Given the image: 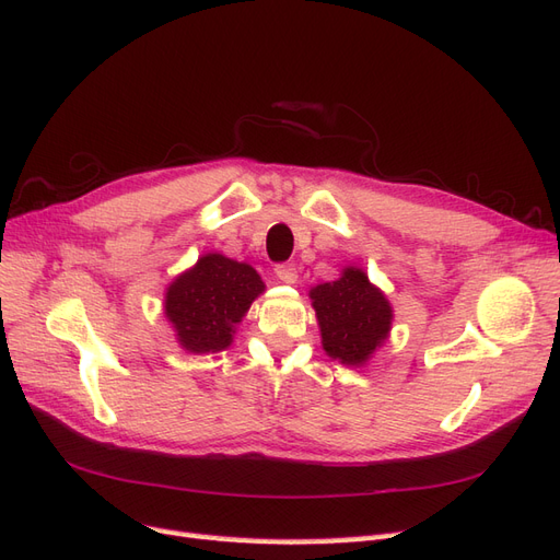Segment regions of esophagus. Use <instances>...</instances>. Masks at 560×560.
<instances>
[{"mask_svg":"<svg viewBox=\"0 0 560 560\" xmlns=\"http://www.w3.org/2000/svg\"><path fill=\"white\" fill-rule=\"evenodd\" d=\"M276 276L278 280H282L284 284H294L299 280V270L294 264H278L276 266Z\"/></svg>","mask_w":560,"mask_h":560,"instance_id":"34e87169","label":"esophagus"}]
</instances>
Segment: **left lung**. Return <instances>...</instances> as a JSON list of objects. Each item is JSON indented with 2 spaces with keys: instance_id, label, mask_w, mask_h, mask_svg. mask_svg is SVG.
Returning <instances> with one entry per match:
<instances>
[{
  "instance_id": "8db88e82",
  "label": "left lung",
  "mask_w": 560,
  "mask_h": 560,
  "mask_svg": "<svg viewBox=\"0 0 560 560\" xmlns=\"http://www.w3.org/2000/svg\"><path fill=\"white\" fill-rule=\"evenodd\" d=\"M311 299L322 348L329 358L362 366L385 343L393 327V306L362 268H343L338 280L313 287Z\"/></svg>"
}]
</instances>
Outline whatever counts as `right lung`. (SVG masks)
<instances>
[{
  "instance_id": "add662e5",
  "label": "right lung",
  "mask_w": 560,
  "mask_h": 560,
  "mask_svg": "<svg viewBox=\"0 0 560 560\" xmlns=\"http://www.w3.org/2000/svg\"><path fill=\"white\" fill-rule=\"evenodd\" d=\"M264 287L249 264L217 252L202 254L194 268L184 270L167 287L165 317L184 350L194 354L219 352L233 343L235 325Z\"/></svg>"
}]
</instances>
